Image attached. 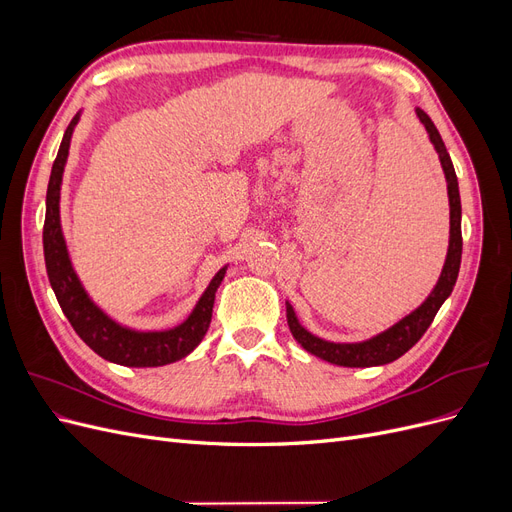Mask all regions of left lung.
<instances>
[{"label":"left lung","instance_id":"8db88e82","mask_svg":"<svg viewBox=\"0 0 512 512\" xmlns=\"http://www.w3.org/2000/svg\"><path fill=\"white\" fill-rule=\"evenodd\" d=\"M416 117L423 123L429 143L433 145L438 153L440 166L444 170L446 179V192H448V211H451V228H448V250L444 258V267L440 271V277L436 286L431 288L427 299L418 305L408 316L397 320L393 327L380 331L378 335H371L363 342H329V339H322L314 333H309L303 324L299 322L297 314H294V307L286 301V318L292 337L309 352L318 356V359L339 365V367H376L397 361L401 354H406L423 333L429 329V324L436 318L438 309L442 303L451 297L455 288L459 265H461V198H459V183L455 168L451 162V156L442 143V136L438 128L433 126L431 117L423 111V108H416Z\"/></svg>","mask_w":512,"mask_h":512}]
</instances>
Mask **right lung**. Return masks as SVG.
<instances>
[{
	"instance_id": "1",
	"label": "right lung",
	"mask_w": 512,
	"mask_h": 512,
	"mask_svg": "<svg viewBox=\"0 0 512 512\" xmlns=\"http://www.w3.org/2000/svg\"><path fill=\"white\" fill-rule=\"evenodd\" d=\"M81 121V111L76 113L70 121V126L61 138V145L57 151V158L51 168L49 190H46V215H44V262L46 273H49V282L59 301L61 312L70 320L72 329L79 333L83 342L100 354L102 359L123 365V367H162L168 363H175L183 356H188L200 342L211 324L213 314V301L215 292H218L228 265H224L213 280L200 294L190 316L173 329L164 331H138L130 329L126 324L117 322L108 316L100 305L94 303L89 297L85 286L81 284L79 275H76L70 252L64 237V228H61V181H64V170L70 153V143L76 123Z\"/></svg>"
}]
</instances>
